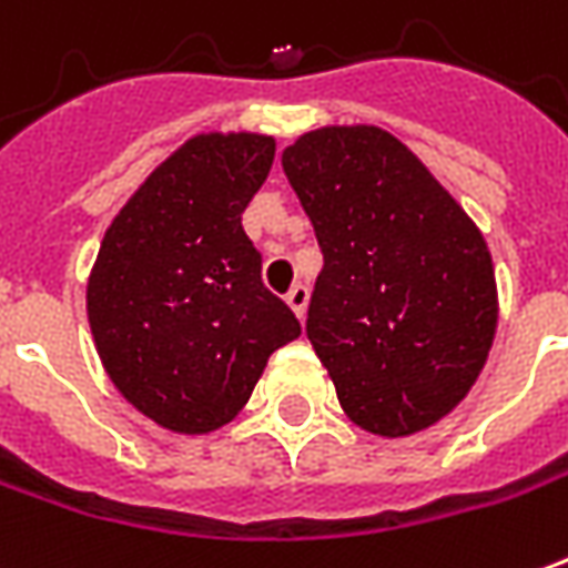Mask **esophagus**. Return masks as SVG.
Here are the masks:
<instances>
[{
    "instance_id": "34e87169",
    "label": "esophagus",
    "mask_w": 568,
    "mask_h": 568,
    "mask_svg": "<svg viewBox=\"0 0 568 568\" xmlns=\"http://www.w3.org/2000/svg\"><path fill=\"white\" fill-rule=\"evenodd\" d=\"M307 301H311V292H307V285H292V292L285 295V304L295 311L297 320H304V313H307Z\"/></svg>"
}]
</instances>
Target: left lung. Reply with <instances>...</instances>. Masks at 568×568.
I'll return each mask as SVG.
<instances>
[{"label":"left lung","mask_w":568,"mask_h":568,"mask_svg":"<svg viewBox=\"0 0 568 568\" xmlns=\"http://www.w3.org/2000/svg\"><path fill=\"white\" fill-rule=\"evenodd\" d=\"M323 273L307 338L344 415L378 436L446 418L498 325L489 245L452 193L378 125H323L283 150Z\"/></svg>","instance_id":"1"}]
</instances>
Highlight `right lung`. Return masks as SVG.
Masks as SVG:
<instances>
[{
	"label": "right lung",
	"mask_w": 568,
	"mask_h": 568,
	"mask_svg": "<svg viewBox=\"0 0 568 568\" xmlns=\"http://www.w3.org/2000/svg\"><path fill=\"white\" fill-rule=\"evenodd\" d=\"M273 153L271 134H193L119 209L94 257L98 356L119 394L172 434L233 422L271 353L301 335L243 230Z\"/></svg>",
	"instance_id": "1"
}]
</instances>
